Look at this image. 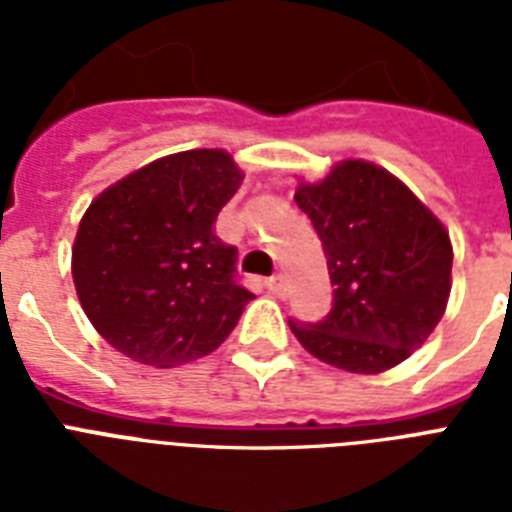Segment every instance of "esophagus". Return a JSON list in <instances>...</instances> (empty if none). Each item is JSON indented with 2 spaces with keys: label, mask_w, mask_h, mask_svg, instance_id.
Here are the masks:
<instances>
[{
  "label": "esophagus",
  "mask_w": 512,
  "mask_h": 512,
  "mask_svg": "<svg viewBox=\"0 0 512 512\" xmlns=\"http://www.w3.org/2000/svg\"><path fill=\"white\" fill-rule=\"evenodd\" d=\"M265 287H268V292H271L273 297H284V292H287V281H284V276H273V279H268V284H265Z\"/></svg>",
  "instance_id": "esophagus-1"
}]
</instances>
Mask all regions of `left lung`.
I'll return each instance as SVG.
<instances>
[{"instance_id": "left-lung-1", "label": "left lung", "mask_w": 512, "mask_h": 512, "mask_svg": "<svg viewBox=\"0 0 512 512\" xmlns=\"http://www.w3.org/2000/svg\"><path fill=\"white\" fill-rule=\"evenodd\" d=\"M297 207L327 255L335 305L295 324L311 356L353 374H380L433 335L452 292V239L409 185L385 167L342 159L319 183L300 180Z\"/></svg>"}]
</instances>
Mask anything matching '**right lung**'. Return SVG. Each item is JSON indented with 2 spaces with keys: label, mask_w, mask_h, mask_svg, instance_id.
I'll use <instances>...</instances> for the list:
<instances>
[{
  "label": "right lung",
  "mask_w": 512,
  "mask_h": 512,
  "mask_svg": "<svg viewBox=\"0 0 512 512\" xmlns=\"http://www.w3.org/2000/svg\"><path fill=\"white\" fill-rule=\"evenodd\" d=\"M241 180L228 151L191 148L92 199L71 247V276L108 345L159 369L223 345L255 297L233 279L236 249L212 231Z\"/></svg>",
  "instance_id": "obj_1"
}]
</instances>
